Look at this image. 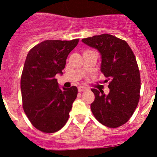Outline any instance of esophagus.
I'll return each mask as SVG.
<instances>
[{"label": "esophagus", "mask_w": 157, "mask_h": 157, "mask_svg": "<svg viewBox=\"0 0 157 157\" xmlns=\"http://www.w3.org/2000/svg\"><path fill=\"white\" fill-rule=\"evenodd\" d=\"M86 90V88L84 87V86H79L78 87V91L80 92V93H81V92L85 91Z\"/></svg>", "instance_id": "1"}]
</instances>
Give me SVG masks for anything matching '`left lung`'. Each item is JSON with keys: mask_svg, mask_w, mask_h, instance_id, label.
<instances>
[{"mask_svg": "<svg viewBox=\"0 0 157 157\" xmlns=\"http://www.w3.org/2000/svg\"><path fill=\"white\" fill-rule=\"evenodd\" d=\"M99 52L101 72L109 82L108 95L92 89L95 100L90 105L95 118L103 125L118 128L132 116L140 99V77L136 58L124 40L109 34L82 39Z\"/></svg>", "mask_w": 157, "mask_h": 157, "instance_id": "obj_1", "label": "left lung"}]
</instances>
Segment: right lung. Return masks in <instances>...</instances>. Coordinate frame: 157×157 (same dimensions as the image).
Returning a JSON list of instances; mask_svg holds the SVG:
<instances>
[{"instance_id":"1","label":"right lung","mask_w":157,"mask_h":157,"mask_svg":"<svg viewBox=\"0 0 157 157\" xmlns=\"http://www.w3.org/2000/svg\"><path fill=\"white\" fill-rule=\"evenodd\" d=\"M79 39L45 40L28 53L22 72L23 107L29 121L44 133H54L64 126L77 88L60 89L55 75L62 74L69 53Z\"/></svg>"}]
</instances>
